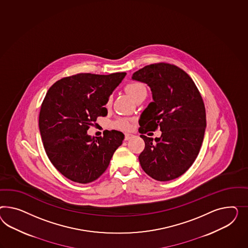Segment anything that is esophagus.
<instances>
[{"label": "esophagus", "instance_id": "esophagus-1", "mask_svg": "<svg viewBox=\"0 0 248 248\" xmlns=\"http://www.w3.org/2000/svg\"><path fill=\"white\" fill-rule=\"evenodd\" d=\"M133 137V134H124V139L126 140V141H128L129 139H131Z\"/></svg>", "mask_w": 248, "mask_h": 248}]
</instances>
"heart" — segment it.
Masks as SVG:
<instances>
[{"label":"heart","mask_w":248,"mask_h":248,"mask_svg":"<svg viewBox=\"0 0 248 248\" xmlns=\"http://www.w3.org/2000/svg\"><path fill=\"white\" fill-rule=\"evenodd\" d=\"M125 91L127 92L128 94H130L134 100L136 101L139 99L141 96L146 95L147 94V90L145 86L138 81H132L129 82L125 85ZM112 99L113 96L112 94H110L107 97V102H106V107H110L112 104ZM133 119L130 118H125V117H121L118 118L117 120L115 121L114 123V126L119 130H123V131H130L133 128Z\"/></svg>","instance_id":"1"}]
</instances>
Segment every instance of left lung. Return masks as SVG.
I'll list each match as a JSON object with an SVG mask.
<instances>
[{
  "label": "left lung",
  "mask_w": 248,
  "mask_h": 248,
  "mask_svg": "<svg viewBox=\"0 0 248 248\" xmlns=\"http://www.w3.org/2000/svg\"><path fill=\"white\" fill-rule=\"evenodd\" d=\"M133 79L146 83L154 98L139 120L145 142L139 155L141 168L156 181L174 180L187 171L201 150L207 125L202 96L192 78L169 63L145 66L134 72ZM157 128L161 138L154 140L144 135Z\"/></svg>",
  "instance_id": "obj_1"
}]
</instances>
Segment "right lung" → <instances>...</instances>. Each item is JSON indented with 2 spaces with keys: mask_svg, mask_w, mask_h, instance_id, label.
<instances>
[{
  "mask_svg": "<svg viewBox=\"0 0 248 248\" xmlns=\"http://www.w3.org/2000/svg\"><path fill=\"white\" fill-rule=\"evenodd\" d=\"M125 72L76 74L54 83L40 107L39 126L43 146L54 167L70 181L89 183L107 170L124 138L112 130L104 136L87 134L99 116H106L107 97Z\"/></svg>",
  "mask_w": 248,
  "mask_h": 248,
  "instance_id": "right-lung-1",
  "label": "right lung"
}]
</instances>
